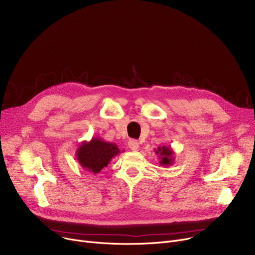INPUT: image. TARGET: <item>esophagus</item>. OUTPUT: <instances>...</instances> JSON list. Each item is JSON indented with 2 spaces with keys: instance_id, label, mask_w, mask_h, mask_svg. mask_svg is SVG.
<instances>
[{
  "instance_id": "34e87169",
  "label": "esophagus",
  "mask_w": 255,
  "mask_h": 255,
  "mask_svg": "<svg viewBox=\"0 0 255 255\" xmlns=\"http://www.w3.org/2000/svg\"><path fill=\"white\" fill-rule=\"evenodd\" d=\"M128 146L130 148V150H132V151H137L138 148H139V143L137 142V140L131 139L128 142Z\"/></svg>"
}]
</instances>
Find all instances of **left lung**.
<instances>
[{"label":"left lung","mask_w":255,"mask_h":255,"mask_svg":"<svg viewBox=\"0 0 255 255\" xmlns=\"http://www.w3.org/2000/svg\"><path fill=\"white\" fill-rule=\"evenodd\" d=\"M155 153L158 155L160 165L170 166L171 164H173V160H175L173 155H175V153H173L170 146H158L157 150H155Z\"/></svg>","instance_id":"8db88e82"}]
</instances>
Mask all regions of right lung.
Returning a JSON list of instances; mask_svg holds the SVG:
<instances>
[{
    "label": "right lung",
    "instance_id": "add662e5",
    "mask_svg": "<svg viewBox=\"0 0 255 255\" xmlns=\"http://www.w3.org/2000/svg\"><path fill=\"white\" fill-rule=\"evenodd\" d=\"M120 153L121 150L116 143L93 137L90 141H83L78 145L75 156L83 168L93 173H98Z\"/></svg>",
    "mask_w": 255,
    "mask_h": 255
}]
</instances>
